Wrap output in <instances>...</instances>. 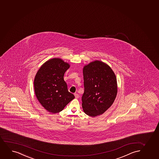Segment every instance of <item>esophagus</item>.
Returning <instances> with one entry per match:
<instances>
[{"instance_id":"1","label":"esophagus","mask_w":159,"mask_h":159,"mask_svg":"<svg viewBox=\"0 0 159 159\" xmlns=\"http://www.w3.org/2000/svg\"><path fill=\"white\" fill-rule=\"evenodd\" d=\"M75 98H79V94H77V93H75Z\"/></svg>"}]
</instances>
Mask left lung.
<instances>
[{
  "mask_svg": "<svg viewBox=\"0 0 159 159\" xmlns=\"http://www.w3.org/2000/svg\"><path fill=\"white\" fill-rule=\"evenodd\" d=\"M84 93L82 107L91 117L102 115L111 106L117 93L116 75L107 64L96 61L83 69Z\"/></svg>",
  "mask_w": 159,
  "mask_h": 159,
  "instance_id": "1",
  "label": "left lung"
}]
</instances>
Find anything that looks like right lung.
I'll return each mask as SVG.
<instances>
[{
    "mask_svg": "<svg viewBox=\"0 0 159 159\" xmlns=\"http://www.w3.org/2000/svg\"><path fill=\"white\" fill-rule=\"evenodd\" d=\"M70 65L59 58L46 61L37 71L34 79V89L39 103L52 114L63 110L75 98L69 92L64 80L65 72Z\"/></svg>",
    "mask_w": 159,
    "mask_h": 159,
    "instance_id": "obj_1",
    "label": "right lung"
}]
</instances>
